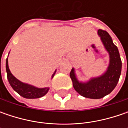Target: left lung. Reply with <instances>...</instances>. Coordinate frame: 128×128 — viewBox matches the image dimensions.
<instances>
[{"label":"left lung","instance_id":"8db88e82","mask_svg":"<svg viewBox=\"0 0 128 128\" xmlns=\"http://www.w3.org/2000/svg\"><path fill=\"white\" fill-rule=\"evenodd\" d=\"M98 32L110 55V65L108 70L103 76L92 78L86 83L78 81L73 68L70 72L75 90L80 96L92 99L102 98L114 90L119 80L122 68V61L118 49L112 42L109 33L102 29H99Z\"/></svg>","mask_w":128,"mask_h":128}]
</instances>
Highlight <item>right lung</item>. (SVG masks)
<instances>
[{
	"mask_svg": "<svg viewBox=\"0 0 128 128\" xmlns=\"http://www.w3.org/2000/svg\"><path fill=\"white\" fill-rule=\"evenodd\" d=\"M6 72H7V78L10 85L11 86L12 89L18 93L25 98L33 99V98H39L44 96L49 90L48 88H38L34 86H30L26 83H23L20 80L16 79L10 72L8 63V58L6 59ZM55 74V73H54ZM54 74L52 76H54Z\"/></svg>",
	"mask_w": 128,
	"mask_h": 128,
	"instance_id": "right-lung-1",
	"label": "right lung"
}]
</instances>
